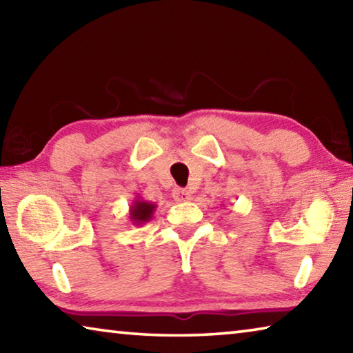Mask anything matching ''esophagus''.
<instances>
[{"label":"esophagus","mask_w":353,"mask_h":353,"mask_svg":"<svg viewBox=\"0 0 353 353\" xmlns=\"http://www.w3.org/2000/svg\"><path fill=\"white\" fill-rule=\"evenodd\" d=\"M172 198H174L176 202H185V201L191 199V194H190L188 190L174 188V190H172Z\"/></svg>","instance_id":"esophagus-1"}]
</instances>
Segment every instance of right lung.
<instances>
[{"mask_svg":"<svg viewBox=\"0 0 353 353\" xmlns=\"http://www.w3.org/2000/svg\"><path fill=\"white\" fill-rule=\"evenodd\" d=\"M155 208H157V204H154V202H149L141 199L140 196H137V198L132 201V204L129 207V219L130 223L134 225H141V224H146L148 221H151L154 216V212Z\"/></svg>","mask_w":353,"mask_h":353,"instance_id":"obj_1","label":"right lung"}]
</instances>
